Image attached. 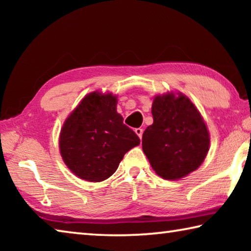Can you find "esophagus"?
Returning <instances> with one entry per match:
<instances>
[{"label":"esophagus","mask_w":251,"mask_h":251,"mask_svg":"<svg viewBox=\"0 0 251 251\" xmlns=\"http://www.w3.org/2000/svg\"><path fill=\"white\" fill-rule=\"evenodd\" d=\"M135 133L138 135L139 138H142V136H143V128H141V127H139V128H136V129H135Z\"/></svg>","instance_id":"esophagus-1"}]
</instances>
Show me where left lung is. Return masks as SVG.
<instances>
[{"instance_id":"obj_1","label":"left lung","mask_w":251,"mask_h":251,"mask_svg":"<svg viewBox=\"0 0 251 251\" xmlns=\"http://www.w3.org/2000/svg\"><path fill=\"white\" fill-rule=\"evenodd\" d=\"M154 123L143 134V151L164 179H179L201 166L209 150V134L201 113L184 95L155 97Z\"/></svg>"}]
</instances>
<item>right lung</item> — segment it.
Returning a JSON list of instances; mask_svg holds the SVG:
<instances>
[{
    "label": "right lung",
    "mask_w": 251,
    "mask_h": 251,
    "mask_svg": "<svg viewBox=\"0 0 251 251\" xmlns=\"http://www.w3.org/2000/svg\"><path fill=\"white\" fill-rule=\"evenodd\" d=\"M116 104V96L93 92L63 125L59 135L62 158L82 179H107L126 152L141 143L135 131L123 123Z\"/></svg>",
    "instance_id": "1"
}]
</instances>
